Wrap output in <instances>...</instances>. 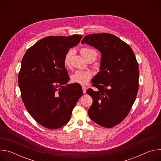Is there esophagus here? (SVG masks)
I'll use <instances>...</instances> for the list:
<instances>
[{"label":"esophagus","mask_w":161,"mask_h":161,"mask_svg":"<svg viewBox=\"0 0 161 161\" xmlns=\"http://www.w3.org/2000/svg\"><path fill=\"white\" fill-rule=\"evenodd\" d=\"M82 89H83V92L84 94H85L86 92V87L85 86L83 85V86H82Z\"/></svg>","instance_id":"1"}]
</instances>
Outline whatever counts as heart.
Wrapping results in <instances>:
<instances>
[{"instance_id": "heart-1", "label": "heart", "mask_w": 161, "mask_h": 161, "mask_svg": "<svg viewBox=\"0 0 161 161\" xmlns=\"http://www.w3.org/2000/svg\"><path fill=\"white\" fill-rule=\"evenodd\" d=\"M80 53L85 59H87L89 57H94L96 58L97 57V52L91 48H83L80 50ZM73 55L74 51L73 50H69L66 53L64 60V64L65 67L70 66ZM91 77L92 74L90 72L88 71L78 70L72 75L71 80L74 83H77L80 85H85L89 81Z\"/></svg>"}]
</instances>
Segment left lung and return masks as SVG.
I'll use <instances>...</instances> for the list:
<instances>
[{
    "mask_svg": "<svg viewBox=\"0 0 161 161\" xmlns=\"http://www.w3.org/2000/svg\"><path fill=\"white\" fill-rule=\"evenodd\" d=\"M86 43L101 53L100 71L93 78L96 91L86 93L93 99L88 109L92 120L104 127H113L128 114L138 90L139 67L130 46L116 36L92 34L84 37Z\"/></svg>",
    "mask_w": 161,
    "mask_h": 161,
    "instance_id": "left-lung-1",
    "label": "left lung"
}]
</instances>
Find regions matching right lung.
Returning a JSON list of instances; mask_svg holds the SVG:
<instances>
[{
	"instance_id": "obj_1",
	"label": "right lung",
	"mask_w": 161,
	"mask_h": 161,
	"mask_svg": "<svg viewBox=\"0 0 161 161\" xmlns=\"http://www.w3.org/2000/svg\"><path fill=\"white\" fill-rule=\"evenodd\" d=\"M81 35L49 36L27 50L21 60L18 81L24 105L33 119L50 129H59L69 120L83 95L79 83L69 80L64 64L69 50Z\"/></svg>"
}]
</instances>
